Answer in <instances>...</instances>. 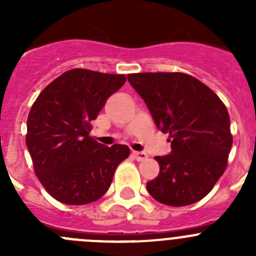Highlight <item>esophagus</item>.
<instances>
[{
	"label": "esophagus",
	"instance_id": "esophagus-1",
	"mask_svg": "<svg viewBox=\"0 0 256 256\" xmlns=\"http://www.w3.org/2000/svg\"><path fill=\"white\" fill-rule=\"evenodd\" d=\"M133 156H134L136 160H138V162H144V160L148 158L146 152H144V151H134V152H133Z\"/></svg>",
	"mask_w": 256,
	"mask_h": 256
}]
</instances>
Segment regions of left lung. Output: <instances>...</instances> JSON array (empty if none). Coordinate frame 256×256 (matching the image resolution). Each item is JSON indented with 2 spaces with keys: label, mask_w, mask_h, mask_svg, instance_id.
I'll use <instances>...</instances> for the list:
<instances>
[{
  "label": "left lung",
  "mask_w": 256,
  "mask_h": 256,
  "mask_svg": "<svg viewBox=\"0 0 256 256\" xmlns=\"http://www.w3.org/2000/svg\"><path fill=\"white\" fill-rule=\"evenodd\" d=\"M155 124L169 133L172 151L156 156L159 176L148 182L156 201L169 206L198 202L227 168L232 148L227 108L208 86L184 73L130 74Z\"/></svg>",
  "instance_id": "obj_1"
}]
</instances>
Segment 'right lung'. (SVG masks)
<instances>
[{
	"instance_id": "right-lung-1",
	"label": "right lung",
	"mask_w": 256,
	"mask_h": 256,
	"mask_svg": "<svg viewBox=\"0 0 256 256\" xmlns=\"http://www.w3.org/2000/svg\"><path fill=\"white\" fill-rule=\"evenodd\" d=\"M126 83L123 74L65 72L40 92L26 122V148L40 182L62 204L86 205L105 195L115 169L130 156L126 144L105 148L90 137L106 100Z\"/></svg>"
}]
</instances>
